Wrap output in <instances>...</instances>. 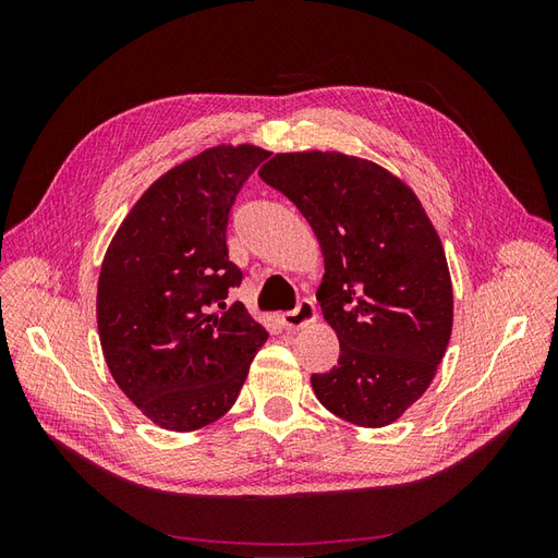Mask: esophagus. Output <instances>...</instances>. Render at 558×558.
<instances>
[{
  "label": "esophagus",
  "instance_id": "esophagus-1",
  "mask_svg": "<svg viewBox=\"0 0 558 558\" xmlns=\"http://www.w3.org/2000/svg\"><path fill=\"white\" fill-rule=\"evenodd\" d=\"M314 320H316V307L310 300H302L293 312H286L281 316V324L286 326V330H300V328L314 324Z\"/></svg>",
  "mask_w": 558,
  "mask_h": 558
}]
</instances>
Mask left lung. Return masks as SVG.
<instances>
[{"instance_id":"obj_1","label":"left lung","mask_w":558,"mask_h":558,"mask_svg":"<svg viewBox=\"0 0 558 558\" xmlns=\"http://www.w3.org/2000/svg\"><path fill=\"white\" fill-rule=\"evenodd\" d=\"M258 174L307 218L324 256L316 298L340 359L312 375L316 398L349 424H393L426 393L451 337L440 234L410 185L373 160L298 150Z\"/></svg>"}]
</instances>
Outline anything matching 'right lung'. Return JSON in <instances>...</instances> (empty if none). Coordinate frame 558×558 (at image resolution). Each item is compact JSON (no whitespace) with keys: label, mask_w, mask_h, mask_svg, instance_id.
Returning a JSON list of instances; mask_svg holds the SVG:
<instances>
[{"label":"right lung","mask_w":558,"mask_h":558,"mask_svg":"<svg viewBox=\"0 0 558 558\" xmlns=\"http://www.w3.org/2000/svg\"><path fill=\"white\" fill-rule=\"evenodd\" d=\"M269 156L218 144L158 177L118 226L97 281V330L118 388L156 426L191 433L238 400L267 330L242 302L228 260L234 195Z\"/></svg>","instance_id":"1"}]
</instances>
